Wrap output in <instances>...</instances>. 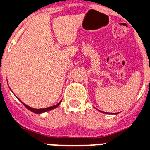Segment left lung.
Instances as JSON below:
<instances>
[{"label": "left lung", "instance_id": "8db88e82", "mask_svg": "<svg viewBox=\"0 0 150 150\" xmlns=\"http://www.w3.org/2000/svg\"><path fill=\"white\" fill-rule=\"evenodd\" d=\"M101 112H104V111H101Z\"/></svg>", "mask_w": 150, "mask_h": 150}]
</instances>
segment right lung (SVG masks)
<instances>
[{
    "mask_svg": "<svg viewBox=\"0 0 150 150\" xmlns=\"http://www.w3.org/2000/svg\"><path fill=\"white\" fill-rule=\"evenodd\" d=\"M22 104H23V105H25V108H27L28 109V110H30V111H32V112H35V113H36V114H40V113H42V112H45V111H50V110H52V109H53V108H56V107H58L60 103H59V104H57V105H54V106H52V107L45 108H41V109L32 108L29 107V106H28V105H26L25 104H24V103H22Z\"/></svg>",
    "mask_w": 150,
    "mask_h": 150,
    "instance_id": "obj_1",
    "label": "right lung"
}]
</instances>
